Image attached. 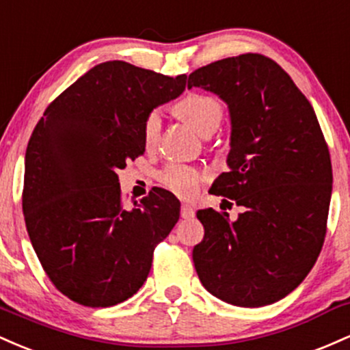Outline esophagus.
Listing matches in <instances>:
<instances>
[{"label": "esophagus", "mask_w": 350, "mask_h": 350, "mask_svg": "<svg viewBox=\"0 0 350 350\" xmlns=\"http://www.w3.org/2000/svg\"><path fill=\"white\" fill-rule=\"evenodd\" d=\"M180 213H182V218H193L195 210H193V206L188 205V203H183L182 210H180Z\"/></svg>", "instance_id": "esophagus-1"}]
</instances>
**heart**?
I'll use <instances>...</instances> for the list:
<instances>
[{
  "instance_id": "b5f03b06",
  "label": "heart",
  "mask_w": 350,
  "mask_h": 350,
  "mask_svg": "<svg viewBox=\"0 0 350 350\" xmlns=\"http://www.w3.org/2000/svg\"><path fill=\"white\" fill-rule=\"evenodd\" d=\"M175 112L202 135H210L211 132L217 131L223 120V113H225L221 102L217 97L202 92L187 94L183 99L176 102ZM160 129H162V113L159 109H154L144 119L142 135L145 145L150 147L155 144V140L159 139ZM159 180L168 190L188 198L198 191L202 175L198 170L187 167V165L170 163L160 172Z\"/></svg>"
}]
</instances>
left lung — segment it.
I'll list each match as a JSON object with an SVG mask.
<instances>
[{
  "label": "left lung",
  "instance_id": "1",
  "mask_svg": "<svg viewBox=\"0 0 350 350\" xmlns=\"http://www.w3.org/2000/svg\"><path fill=\"white\" fill-rule=\"evenodd\" d=\"M191 88L217 94L230 109V172L210 191L243 208L234 221L225 208L198 210L205 237L193 248L196 274L233 306L273 304L308 276L327 230L332 165L316 112L262 54L203 66L188 76Z\"/></svg>",
  "mask_w": 350,
  "mask_h": 350
}]
</instances>
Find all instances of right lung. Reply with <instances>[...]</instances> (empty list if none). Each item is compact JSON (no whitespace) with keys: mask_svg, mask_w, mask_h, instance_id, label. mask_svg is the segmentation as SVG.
Here are the masks:
<instances>
[{"mask_svg":"<svg viewBox=\"0 0 350 350\" xmlns=\"http://www.w3.org/2000/svg\"><path fill=\"white\" fill-rule=\"evenodd\" d=\"M124 61L94 66L41 117L26 148L23 213L42 269L64 296L109 308L147 280L154 250L180 218V202L155 188L132 210L119 175L145 152L144 119L185 90Z\"/></svg>","mask_w":350,"mask_h":350,"instance_id":"1","label":"right lung"}]
</instances>
